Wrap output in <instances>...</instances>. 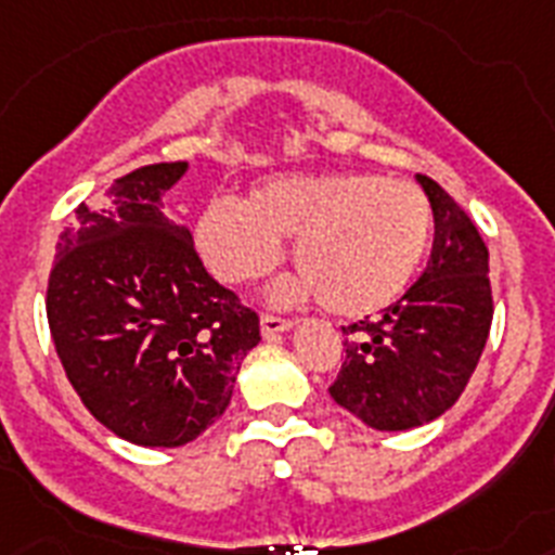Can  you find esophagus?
Returning a JSON list of instances; mask_svg holds the SVG:
<instances>
[{
	"label": "esophagus",
	"instance_id": "34e87169",
	"mask_svg": "<svg viewBox=\"0 0 555 555\" xmlns=\"http://www.w3.org/2000/svg\"><path fill=\"white\" fill-rule=\"evenodd\" d=\"M292 326H295L292 320L278 318V314H263V318H260V332H263V337H274V334L288 332Z\"/></svg>",
	"mask_w": 555,
	"mask_h": 555
}]
</instances>
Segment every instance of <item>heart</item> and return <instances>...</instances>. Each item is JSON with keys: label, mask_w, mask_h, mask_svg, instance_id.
I'll list each match as a JSON object with an SVG mask.
<instances>
[{"label": "heart", "mask_w": 555, "mask_h": 555, "mask_svg": "<svg viewBox=\"0 0 555 555\" xmlns=\"http://www.w3.org/2000/svg\"><path fill=\"white\" fill-rule=\"evenodd\" d=\"M295 241L297 278L274 297H323L343 318L386 309L405 292L431 241V204L405 178L369 172L269 178L237 204L215 201L195 223L209 272L229 286L267 278Z\"/></svg>", "instance_id": "obj_1"}]
</instances>
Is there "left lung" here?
I'll return each instance as SVG.
<instances>
[{
  "instance_id": "1",
  "label": "left lung",
  "mask_w": 555,
  "mask_h": 555,
  "mask_svg": "<svg viewBox=\"0 0 555 555\" xmlns=\"http://www.w3.org/2000/svg\"><path fill=\"white\" fill-rule=\"evenodd\" d=\"M434 249L423 278L377 320L343 326L346 363L328 393L377 431L446 414L468 386L493 320L488 246L465 209L428 176Z\"/></svg>"
}]
</instances>
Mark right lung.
I'll return each mask as SVG.
<instances>
[{
  "label": "right lung",
  "instance_id": "add662e5",
  "mask_svg": "<svg viewBox=\"0 0 555 555\" xmlns=\"http://www.w3.org/2000/svg\"><path fill=\"white\" fill-rule=\"evenodd\" d=\"M186 162L132 169L79 204L48 281L56 354L85 409L144 448L192 442L227 411L258 314L212 281L164 192Z\"/></svg>",
  "mask_w": 555,
  "mask_h": 555
}]
</instances>
